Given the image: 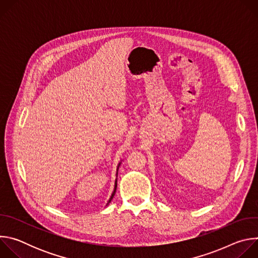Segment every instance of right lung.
I'll return each mask as SVG.
<instances>
[{"label": "right lung", "instance_id": "right-lung-1", "mask_svg": "<svg viewBox=\"0 0 258 258\" xmlns=\"http://www.w3.org/2000/svg\"><path fill=\"white\" fill-rule=\"evenodd\" d=\"M120 163H121V162H119V163H118V165H117V172H118V167H119ZM117 172H116V176H117ZM116 188H117V178L115 179V183H114V190H113V192H112V195H111V197H110V199H109L108 203L111 202V200L113 199V197H114V195H115V192H116ZM108 203H107V204H108Z\"/></svg>", "mask_w": 258, "mask_h": 258}]
</instances>
